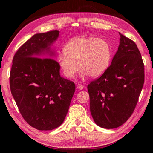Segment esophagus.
<instances>
[{
    "mask_svg": "<svg viewBox=\"0 0 153 153\" xmlns=\"http://www.w3.org/2000/svg\"><path fill=\"white\" fill-rule=\"evenodd\" d=\"M77 88H78L79 90H82L83 88H84V86H83L82 84H77Z\"/></svg>",
    "mask_w": 153,
    "mask_h": 153,
    "instance_id": "esophagus-1",
    "label": "esophagus"
}]
</instances>
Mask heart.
<instances>
[{"label":"heart","instance_id":"b5f03b06","mask_svg":"<svg viewBox=\"0 0 153 153\" xmlns=\"http://www.w3.org/2000/svg\"><path fill=\"white\" fill-rule=\"evenodd\" d=\"M63 51L65 54L58 56L57 63L68 79L74 78L78 67L82 77L88 75L93 78L100 77L111 63V46L102 38L76 37L67 44Z\"/></svg>","mask_w":153,"mask_h":153}]
</instances>
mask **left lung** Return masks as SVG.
Listing matches in <instances>:
<instances>
[{
	"mask_svg": "<svg viewBox=\"0 0 153 153\" xmlns=\"http://www.w3.org/2000/svg\"><path fill=\"white\" fill-rule=\"evenodd\" d=\"M120 33V45L110 66L88 85L92 117L106 129L120 127L138 102L144 82V67L135 42Z\"/></svg>",
	"mask_w": 153,
	"mask_h": 153,
	"instance_id": "obj_1",
	"label": "left lung"
}]
</instances>
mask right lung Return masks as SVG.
I'll return each instance as SVG.
<instances>
[{
    "label": "right lung",
    "mask_w": 153,
    "mask_h": 153,
    "mask_svg": "<svg viewBox=\"0 0 153 153\" xmlns=\"http://www.w3.org/2000/svg\"><path fill=\"white\" fill-rule=\"evenodd\" d=\"M59 36L57 30L34 34L13 59L11 94L25 121L38 130L61 125L76 90L74 82L61 76L53 59L56 53L51 46Z\"/></svg>",
    "instance_id": "obj_1"
}]
</instances>
